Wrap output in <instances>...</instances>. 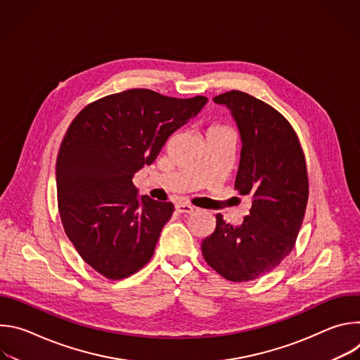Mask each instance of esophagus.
Instances as JSON below:
<instances>
[{"label":"esophagus","instance_id":"esophagus-1","mask_svg":"<svg viewBox=\"0 0 360 360\" xmlns=\"http://www.w3.org/2000/svg\"><path fill=\"white\" fill-rule=\"evenodd\" d=\"M175 210H176L179 214H191V212L193 211V207H191V205H188V203L179 202V203L175 205Z\"/></svg>","mask_w":360,"mask_h":360}]
</instances>
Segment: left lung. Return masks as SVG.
I'll use <instances>...</instances> for the list:
<instances>
[{
	"label": "left lung",
	"mask_w": 360,
	"mask_h": 360,
	"mask_svg": "<svg viewBox=\"0 0 360 360\" xmlns=\"http://www.w3.org/2000/svg\"><path fill=\"white\" fill-rule=\"evenodd\" d=\"M214 102L229 110L238 127L242 149L235 189L253 200L239 226L217 215V228L200 248L221 276L245 282L271 272L293 249L309 193L306 162L290 124L265 102L235 89Z\"/></svg>",
	"instance_id": "left-lung-1"
}]
</instances>
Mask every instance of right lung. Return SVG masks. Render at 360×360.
<instances>
[{"instance_id": "right-lung-1", "label": "right lung", "mask_w": 360, "mask_h": 360, "mask_svg": "<svg viewBox=\"0 0 360 360\" xmlns=\"http://www.w3.org/2000/svg\"><path fill=\"white\" fill-rule=\"evenodd\" d=\"M207 102L135 88L92 102L70 125L56 168L60 215L81 258L101 275L128 278L152 258L174 205L139 195L132 178Z\"/></svg>"}]
</instances>
